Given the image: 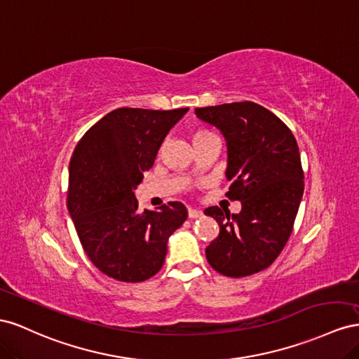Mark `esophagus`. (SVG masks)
I'll return each mask as SVG.
<instances>
[{"label":"esophagus","mask_w":359,"mask_h":359,"mask_svg":"<svg viewBox=\"0 0 359 359\" xmlns=\"http://www.w3.org/2000/svg\"><path fill=\"white\" fill-rule=\"evenodd\" d=\"M188 217L192 218V219H197V218H201V217H203V212H201V210H197V209H189V210H188Z\"/></svg>","instance_id":"1"}]
</instances>
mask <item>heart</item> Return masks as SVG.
I'll use <instances>...</instances> for the list:
<instances>
[{
	"label": "heart",
	"instance_id": "1",
	"mask_svg": "<svg viewBox=\"0 0 359 359\" xmlns=\"http://www.w3.org/2000/svg\"><path fill=\"white\" fill-rule=\"evenodd\" d=\"M204 134H210V132H209V130H203V129H201V130H197V132H196V134H194V137H198V135H204Z\"/></svg>",
	"mask_w": 359,
	"mask_h": 359
}]
</instances>
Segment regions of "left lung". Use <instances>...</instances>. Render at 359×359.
I'll return each mask as SVG.
<instances>
[{
  "label": "left lung",
  "instance_id": "1",
  "mask_svg": "<svg viewBox=\"0 0 359 359\" xmlns=\"http://www.w3.org/2000/svg\"><path fill=\"white\" fill-rule=\"evenodd\" d=\"M196 116L225 138L227 196L242 204L233 215L218 206L204 210L219 225L208 262L231 278L260 272L283 251L298 215L304 194L298 142L273 112L254 102L196 108Z\"/></svg>",
  "mask_w": 359,
  "mask_h": 359
}]
</instances>
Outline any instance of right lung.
I'll return each mask as SVG.
<instances>
[{
    "mask_svg": "<svg viewBox=\"0 0 359 359\" xmlns=\"http://www.w3.org/2000/svg\"><path fill=\"white\" fill-rule=\"evenodd\" d=\"M189 108H117L79 140L69 163L67 209L96 268L125 283L146 281L165 262L167 242L187 221L180 201L140 212L135 189L171 128Z\"/></svg>",
    "mask_w": 359,
    "mask_h": 359,
    "instance_id": "obj_1",
    "label": "right lung"
}]
</instances>
